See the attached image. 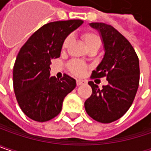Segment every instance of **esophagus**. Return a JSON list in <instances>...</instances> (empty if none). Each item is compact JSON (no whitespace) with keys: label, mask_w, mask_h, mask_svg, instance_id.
Segmentation results:
<instances>
[{"label":"esophagus","mask_w":151,"mask_h":151,"mask_svg":"<svg viewBox=\"0 0 151 151\" xmlns=\"http://www.w3.org/2000/svg\"><path fill=\"white\" fill-rule=\"evenodd\" d=\"M83 83H84V81L82 80V79H77V80H76V83H77V85H78V86L81 85V84H83Z\"/></svg>","instance_id":"obj_1"}]
</instances>
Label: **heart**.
<instances>
[{
    "label": "heart",
    "instance_id": "obj_1",
    "mask_svg": "<svg viewBox=\"0 0 151 151\" xmlns=\"http://www.w3.org/2000/svg\"><path fill=\"white\" fill-rule=\"evenodd\" d=\"M81 39L88 50L97 51L101 46V38L95 31L87 30L83 32L81 34ZM70 43H71V37L68 36L63 40V45H62L63 50H66L68 48ZM68 68L69 72L73 75L80 76L84 73V71L87 68V66L80 61L73 60L69 62L68 64Z\"/></svg>",
    "mask_w": 151,
    "mask_h": 151
}]
</instances>
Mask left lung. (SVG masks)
Segmentation results:
<instances>
[{
	"label": "left lung",
	"instance_id": "obj_1",
	"mask_svg": "<svg viewBox=\"0 0 151 151\" xmlns=\"http://www.w3.org/2000/svg\"><path fill=\"white\" fill-rule=\"evenodd\" d=\"M102 38L105 55L91 78H106L101 89L93 81L92 95L84 102L85 111L94 120L110 123L122 117L130 108L139 83V62L134 47L111 25L91 23Z\"/></svg>",
	"mask_w": 151,
	"mask_h": 151
}]
</instances>
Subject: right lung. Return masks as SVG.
<instances>
[{
    "mask_svg": "<svg viewBox=\"0 0 151 151\" xmlns=\"http://www.w3.org/2000/svg\"><path fill=\"white\" fill-rule=\"evenodd\" d=\"M83 23L73 19L46 23L35 32L20 49L13 67V88L23 113L32 120L46 122L62 111L64 98L76 81L64 74L50 77L52 59L61 55L63 40Z\"/></svg>",
    "mask_w": 151,
    "mask_h": 151,
    "instance_id": "add662e5",
    "label": "right lung"
}]
</instances>
